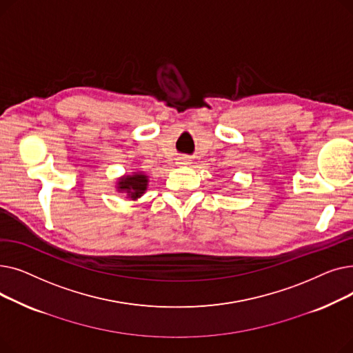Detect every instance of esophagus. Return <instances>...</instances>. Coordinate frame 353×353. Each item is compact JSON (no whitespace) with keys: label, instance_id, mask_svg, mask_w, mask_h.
<instances>
[{"label":"esophagus","instance_id":"obj_1","mask_svg":"<svg viewBox=\"0 0 353 353\" xmlns=\"http://www.w3.org/2000/svg\"><path fill=\"white\" fill-rule=\"evenodd\" d=\"M177 164L179 165H189V164H192V160L188 156H183V157L177 159Z\"/></svg>","mask_w":353,"mask_h":353}]
</instances>
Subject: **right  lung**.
<instances>
[{
  "label": "right lung",
  "mask_w": 353,
  "mask_h": 353,
  "mask_svg": "<svg viewBox=\"0 0 353 353\" xmlns=\"http://www.w3.org/2000/svg\"><path fill=\"white\" fill-rule=\"evenodd\" d=\"M148 188V176L144 172H133L123 174L116 181V190L124 193L125 199L137 200L140 199Z\"/></svg>",
  "instance_id": "right-lung-1"
}]
</instances>
